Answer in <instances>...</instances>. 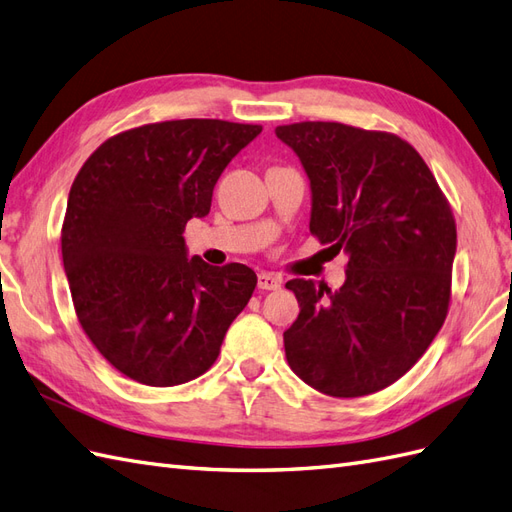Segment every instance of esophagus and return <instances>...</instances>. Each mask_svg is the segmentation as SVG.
<instances>
[{"mask_svg": "<svg viewBox=\"0 0 512 512\" xmlns=\"http://www.w3.org/2000/svg\"><path fill=\"white\" fill-rule=\"evenodd\" d=\"M257 285H259V290H264V292L279 290L281 277H279V274H274V272H261L259 279H257Z\"/></svg>", "mask_w": 512, "mask_h": 512, "instance_id": "esophagus-1", "label": "esophagus"}]
</instances>
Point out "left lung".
I'll return each instance as SVG.
<instances>
[{
    "label": "left lung",
    "instance_id": "left-lung-1",
    "mask_svg": "<svg viewBox=\"0 0 512 512\" xmlns=\"http://www.w3.org/2000/svg\"><path fill=\"white\" fill-rule=\"evenodd\" d=\"M274 131L311 181V235L348 253L337 292L285 283L300 305L283 333L287 363L326 396H370L413 368L448 316L452 207L422 155L389 131L324 121Z\"/></svg>",
    "mask_w": 512,
    "mask_h": 512
}]
</instances>
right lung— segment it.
I'll use <instances>...</instances> for the list:
<instances>
[{"mask_svg": "<svg viewBox=\"0 0 512 512\" xmlns=\"http://www.w3.org/2000/svg\"><path fill=\"white\" fill-rule=\"evenodd\" d=\"M261 125L220 119L125 129L77 173L62 222L73 307L103 359L127 378L173 387L205 374L257 274L186 257L183 229L203 218L222 170Z\"/></svg>", "mask_w": 512, "mask_h": 512, "instance_id": "add662e5", "label": "right lung"}]
</instances>
